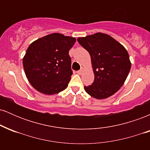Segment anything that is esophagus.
Listing matches in <instances>:
<instances>
[{"label": "esophagus", "mask_w": 150, "mask_h": 150, "mask_svg": "<svg viewBox=\"0 0 150 150\" xmlns=\"http://www.w3.org/2000/svg\"><path fill=\"white\" fill-rule=\"evenodd\" d=\"M83 72H84V69L83 68H82V69H80V70H78V71H77V73L78 74V75H81Z\"/></svg>", "instance_id": "34e87169"}]
</instances>
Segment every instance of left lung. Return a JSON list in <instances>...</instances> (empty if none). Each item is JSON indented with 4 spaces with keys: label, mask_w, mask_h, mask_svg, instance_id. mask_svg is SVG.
<instances>
[{
    "label": "left lung",
    "mask_w": 150,
    "mask_h": 150,
    "mask_svg": "<svg viewBox=\"0 0 150 150\" xmlns=\"http://www.w3.org/2000/svg\"><path fill=\"white\" fill-rule=\"evenodd\" d=\"M89 53L94 80L86 92L98 99H106L118 91L128 77L131 63L124 46L108 34L98 32L77 39Z\"/></svg>",
    "instance_id": "1"
}]
</instances>
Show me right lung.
Here are the masks:
<instances>
[{
    "label": "right lung",
    "mask_w": 150,
    "mask_h": 150,
    "mask_svg": "<svg viewBox=\"0 0 150 150\" xmlns=\"http://www.w3.org/2000/svg\"><path fill=\"white\" fill-rule=\"evenodd\" d=\"M76 39L53 33L34 41L23 58L26 77L34 89L55 94L68 87L73 71L69 50Z\"/></svg>",
    "instance_id": "1"
}]
</instances>
